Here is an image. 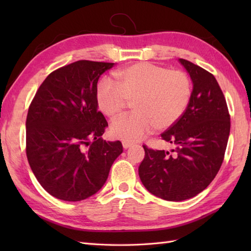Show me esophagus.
<instances>
[{"label":"esophagus","instance_id":"obj_1","mask_svg":"<svg viewBox=\"0 0 251 251\" xmlns=\"http://www.w3.org/2000/svg\"><path fill=\"white\" fill-rule=\"evenodd\" d=\"M122 145H123V148H124V149H128V148H130L132 145H134V143L129 142V141H123Z\"/></svg>","mask_w":251,"mask_h":251}]
</instances>
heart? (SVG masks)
I'll use <instances>...</instances> for the list:
<instances>
[{
	"mask_svg": "<svg viewBox=\"0 0 251 251\" xmlns=\"http://www.w3.org/2000/svg\"><path fill=\"white\" fill-rule=\"evenodd\" d=\"M116 83L103 79L97 88L100 111L111 120L125 113L130 103L135 113L115 122L112 134L124 141H137L155 127L164 130L183 115L190 103L192 85L181 70L138 62L115 72Z\"/></svg>",
	"mask_w": 251,
	"mask_h": 251,
	"instance_id": "obj_1",
	"label": "heart"
}]
</instances>
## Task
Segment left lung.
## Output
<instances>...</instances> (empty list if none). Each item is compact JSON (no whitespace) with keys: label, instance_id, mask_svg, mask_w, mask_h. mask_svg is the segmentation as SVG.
Listing matches in <instances>:
<instances>
[{"label":"left lung","instance_id":"obj_1","mask_svg":"<svg viewBox=\"0 0 251 251\" xmlns=\"http://www.w3.org/2000/svg\"><path fill=\"white\" fill-rule=\"evenodd\" d=\"M193 90L181 119L163 132L172 152L143 146L139 177L146 189L170 201L189 200L204 191L219 172L230 135V114L216 77L191 61L179 59Z\"/></svg>","mask_w":251,"mask_h":251}]
</instances>
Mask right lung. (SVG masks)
<instances>
[{
	"mask_svg": "<svg viewBox=\"0 0 251 251\" xmlns=\"http://www.w3.org/2000/svg\"><path fill=\"white\" fill-rule=\"evenodd\" d=\"M113 66L78 60L57 69L29 106L26 157L37 181L56 199L78 201L97 193L123 152L121 141L101 138L108 122L97 102L98 79Z\"/></svg>",
	"mask_w": 251,
	"mask_h": 251,
	"instance_id": "obj_1",
	"label": "right lung"
}]
</instances>
